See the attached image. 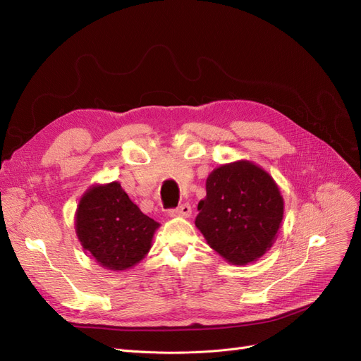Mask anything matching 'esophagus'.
I'll return each instance as SVG.
<instances>
[{
	"label": "esophagus",
	"instance_id": "obj_1",
	"mask_svg": "<svg viewBox=\"0 0 361 361\" xmlns=\"http://www.w3.org/2000/svg\"><path fill=\"white\" fill-rule=\"evenodd\" d=\"M192 214L191 206L188 203H183L179 207L170 210V216H179V218H190Z\"/></svg>",
	"mask_w": 361,
	"mask_h": 361
}]
</instances>
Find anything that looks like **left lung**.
<instances>
[{"mask_svg": "<svg viewBox=\"0 0 361 361\" xmlns=\"http://www.w3.org/2000/svg\"><path fill=\"white\" fill-rule=\"evenodd\" d=\"M195 227L207 245L234 266L255 263L275 243L283 197L263 167L250 159L222 164L206 179Z\"/></svg>", "mask_w": 361, "mask_h": 361, "instance_id": "left-lung-1", "label": "left lung"}]
</instances>
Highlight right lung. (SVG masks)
<instances>
[{"instance_id": "add662e5", "label": "right lung", "mask_w": 361, "mask_h": 361, "mask_svg": "<svg viewBox=\"0 0 361 361\" xmlns=\"http://www.w3.org/2000/svg\"><path fill=\"white\" fill-rule=\"evenodd\" d=\"M158 227L118 180L91 185L74 214V230L85 254L111 271L137 266L151 251Z\"/></svg>"}]
</instances>
